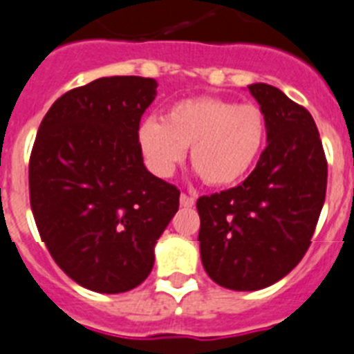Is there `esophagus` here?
<instances>
[{
  "label": "esophagus",
  "mask_w": 354,
  "mask_h": 354,
  "mask_svg": "<svg viewBox=\"0 0 354 354\" xmlns=\"http://www.w3.org/2000/svg\"><path fill=\"white\" fill-rule=\"evenodd\" d=\"M194 203L196 200L192 198V196H187V194L180 196V205H182V207H187V209H189V207H194Z\"/></svg>",
  "instance_id": "34e87169"
}]
</instances>
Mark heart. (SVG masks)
I'll return each mask as SVG.
<instances>
[{"mask_svg":"<svg viewBox=\"0 0 354 354\" xmlns=\"http://www.w3.org/2000/svg\"><path fill=\"white\" fill-rule=\"evenodd\" d=\"M264 138L266 122L257 106L218 97L178 100L163 120L149 117L136 129V144L153 174L171 176L191 147V163L212 187L243 180L259 158Z\"/></svg>","mask_w":354,"mask_h":354,"instance_id":"1","label":"heart"}]
</instances>
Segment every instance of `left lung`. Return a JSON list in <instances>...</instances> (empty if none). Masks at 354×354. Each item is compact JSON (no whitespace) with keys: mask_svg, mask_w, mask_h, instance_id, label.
<instances>
[{"mask_svg":"<svg viewBox=\"0 0 354 354\" xmlns=\"http://www.w3.org/2000/svg\"><path fill=\"white\" fill-rule=\"evenodd\" d=\"M266 122V149L241 185L201 196L200 257L214 283L254 292L277 283L308 246L326 200L328 162L310 111L275 86H248Z\"/></svg>","mask_w":354,"mask_h":354,"instance_id":"1","label":"left lung"}]
</instances>
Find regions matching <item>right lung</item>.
<instances>
[{"instance_id": "obj_1", "label": "right lung", "mask_w": 354, "mask_h": 354, "mask_svg": "<svg viewBox=\"0 0 354 354\" xmlns=\"http://www.w3.org/2000/svg\"><path fill=\"white\" fill-rule=\"evenodd\" d=\"M156 88L147 77L97 79L59 97L35 136V225L59 268L91 292L138 286L178 212L180 191L145 169L136 144Z\"/></svg>"}]
</instances>
